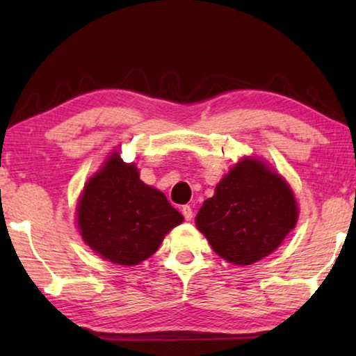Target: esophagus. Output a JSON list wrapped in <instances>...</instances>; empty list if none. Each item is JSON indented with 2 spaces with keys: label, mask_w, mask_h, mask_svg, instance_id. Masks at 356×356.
Masks as SVG:
<instances>
[{
  "label": "esophagus",
  "mask_w": 356,
  "mask_h": 356,
  "mask_svg": "<svg viewBox=\"0 0 356 356\" xmlns=\"http://www.w3.org/2000/svg\"><path fill=\"white\" fill-rule=\"evenodd\" d=\"M182 215H184V218L186 221H191V218H193V209L190 206H184L182 207Z\"/></svg>",
  "instance_id": "34e87169"
}]
</instances>
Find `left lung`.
I'll list each match as a JSON object with an SVG mask.
<instances>
[{
  "instance_id": "obj_1",
  "label": "left lung",
  "mask_w": 356,
  "mask_h": 356,
  "mask_svg": "<svg viewBox=\"0 0 356 356\" xmlns=\"http://www.w3.org/2000/svg\"><path fill=\"white\" fill-rule=\"evenodd\" d=\"M293 191L262 160L246 156L204 201L196 227L220 257L251 265L273 252L297 225Z\"/></svg>"
}]
</instances>
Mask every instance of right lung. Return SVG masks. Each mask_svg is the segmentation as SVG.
<instances>
[{
  "mask_svg": "<svg viewBox=\"0 0 356 356\" xmlns=\"http://www.w3.org/2000/svg\"><path fill=\"white\" fill-rule=\"evenodd\" d=\"M76 221L94 252L113 264L138 265L159 250L184 216L163 193L143 182L135 163H124L113 152L84 185Z\"/></svg>",
  "mask_w": 356,
  "mask_h": 356,
  "instance_id": "right-lung-1",
  "label": "right lung"
}]
</instances>
